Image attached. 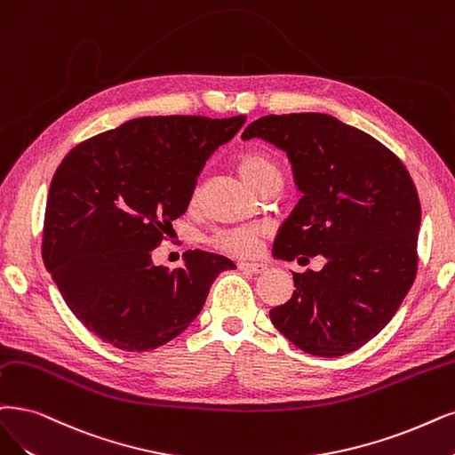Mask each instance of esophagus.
<instances>
[{"label":"esophagus","instance_id":"obj_1","mask_svg":"<svg viewBox=\"0 0 455 455\" xmlns=\"http://www.w3.org/2000/svg\"><path fill=\"white\" fill-rule=\"evenodd\" d=\"M238 267L249 274H264L267 270V266L262 262H238Z\"/></svg>","mask_w":455,"mask_h":455}]
</instances>
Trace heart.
<instances>
[{"label":"heart","instance_id":"b5f03b06","mask_svg":"<svg viewBox=\"0 0 455 455\" xmlns=\"http://www.w3.org/2000/svg\"><path fill=\"white\" fill-rule=\"evenodd\" d=\"M238 172L251 191H259L267 183H275V181L281 183V172L277 164L267 156L257 154V151H251V154H243L240 157ZM260 234L262 230L259 227L232 228V230L215 234L212 243L217 249L225 251V253L247 257V255L257 253Z\"/></svg>","mask_w":455,"mask_h":455}]
</instances>
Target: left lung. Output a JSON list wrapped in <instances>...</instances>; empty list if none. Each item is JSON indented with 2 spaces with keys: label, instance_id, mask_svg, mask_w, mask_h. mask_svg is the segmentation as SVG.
<instances>
[{
  "label": "left lung",
  "instance_id": "8db88e82",
  "mask_svg": "<svg viewBox=\"0 0 455 455\" xmlns=\"http://www.w3.org/2000/svg\"><path fill=\"white\" fill-rule=\"evenodd\" d=\"M242 139L283 149L301 193L274 257L326 259L321 272H292L296 291L272 323L307 355H348L392 321L416 277L422 210L407 168L371 134L318 112L259 117Z\"/></svg>",
  "mask_w": 455,
  "mask_h": 455
}]
</instances>
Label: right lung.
<instances>
[{
    "label": "right lung",
    "instance_id": "1",
    "mask_svg": "<svg viewBox=\"0 0 455 455\" xmlns=\"http://www.w3.org/2000/svg\"><path fill=\"white\" fill-rule=\"evenodd\" d=\"M245 116L137 117L84 140L50 183L43 260L67 307L99 339L127 352L172 341L198 316L227 257L188 251L156 266L151 251L188 210L196 178Z\"/></svg>",
    "mask_w": 455,
    "mask_h": 455
}]
</instances>
